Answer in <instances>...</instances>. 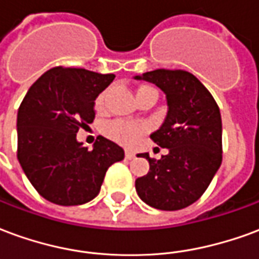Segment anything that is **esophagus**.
Returning <instances> with one entry per match:
<instances>
[{"mask_svg": "<svg viewBox=\"0 0 259 259\" xmlns=\"http://www.w3.org/2000/svg\"><path fill=\"white\" fill-rule=\"evenodd\" d=\"M124 157H126V159H133L136 155H135V152H133V151H126V152H124Z\"/></svg>", "mask_w": 259, "mask_h": 259, "instance_id": "obj_1", "label": "esophagus"}]
</instances>
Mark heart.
I'll use <instances>...</instances> for the list:
<instances>
[{
    "label": "heart",
    "instance_id": "b5f03b06",
    "mask_svg": "<svg viewBox=\"0 0 259 259\" xmlns=\"http://www.w3.org/2000/svg\"><path fill=\"white\" fill-rule=\"evenodd\" d=\"M105 100V93H102L97 98V105L101 107ZM147 127L144 124L129 122V120H113L105 126V133L111 139L122 143L124 146H133L136 141L140 139L141 136L146 133Z\"/></svg>",
    "mask_w": 259,
    "mask_h": 259
}]
</instances>
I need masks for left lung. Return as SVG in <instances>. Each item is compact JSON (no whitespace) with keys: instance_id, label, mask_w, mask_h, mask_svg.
Here are the masks:
<instances>
[{"instance_id":"1","label":"left lung","mask_w":259,"mask_h":259,"mask_svg":"<svg viewBox=\"0 0 259 259\" xmlns=\"http://www.w3.org/2000/svg\"><path fill=\"white\" fill-rule=\"evenodd\" d=\"M166 96L168 112L150 137L168 154L148 159L150 172L136 179V191L152 208L178 211L204 194L222 163V119L205 85L186 70L157 69L135 76Z\"/></svg>"}]
</instances>
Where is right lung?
Segmentation results:
<instances>
[{
	"mask_svg": "<svg viewBox=\"0 0 259 259\" xmlns=\"http://www.w3.org/2000/svg\"><path fill=\"white\" fill-rule=\"evenodd\" d=\"M115 79L81 68L57 66L33 83L18 111V159L33 187L58 205L96 198L122 147L100 136L89 151L76 139L94 120L96 98Z\"/></svg>",
	"mask_w": 259,
	"mask_h": 259,
	"instance_id": "obj_1",
	"label": "right lung"
}]
</instances>
